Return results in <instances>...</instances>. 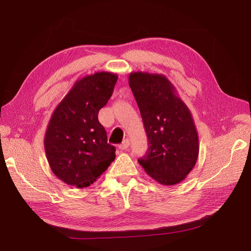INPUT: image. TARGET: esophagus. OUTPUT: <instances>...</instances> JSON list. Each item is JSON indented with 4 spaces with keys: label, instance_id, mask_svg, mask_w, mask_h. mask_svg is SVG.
Instances as JSON below:
<instances>
[{
    "label": "esophagus",
    "instance_id": "esophagus-1",
    "mask_svg": "<svg viewBox=\"0 0 251 251\" xmlns=\"http://www.w3.org/2000/svg\"><path fill=\"white\" fill-rule=\"evenodd\" d=\"M129 146H130V142H129V140L128 139H125L120 146H119V149H120L121 151H125V150H127L128 148H129Z\"/></svg>",
    "mask_w": 251,
    "mask_h": 251
}]
</instances>
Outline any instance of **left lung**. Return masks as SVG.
<instances>
[{"instance_id": "left-lung-1", "label": "left lung", "mask_w": 251, "mask_h": 251, "mask_svg": "<svg viewBox=\"0 0 251 251\" xmlns=\"http://www.w3.org/2000/svg\"><path fill=\"white\" fill-rule=\"evenodd\" d=\"M129 86L149 138L143 170L162 185H175L190 173L199 157V133L187 105L163 74L132 72Z\"/></svg>"}]
</instances>
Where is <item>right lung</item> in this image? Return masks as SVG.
<instances>
[{"mask_svg":"<svg viewBox=\"0 0 251 251\" xmlns=\"http://www.w3.org/2000/svg\"><path fill=\"white\" fill-rule=\"evenodd\" d=\"M117 80V74L104 71L79 79L52 112L45 151L52 173L68 185L90 186L115 160L98 115Z\"/></svg>","mask_w":251,"mask_h":251,"instance_id":"obj_1","label":"right lung"}]
</instances>
